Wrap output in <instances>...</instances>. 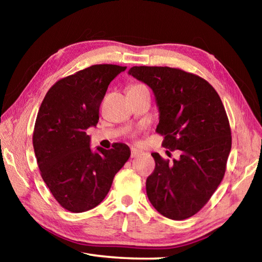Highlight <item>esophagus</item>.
I'll return each mask as SVG.
<instances>
[{"mask_svg":"<svg viewBox=\"0 0 262 262\" xmlns=\"http://www.w3.org/2000/svg\"><path fill=\"white\" fill-rule=\"evenodd\" d=\"M142 152L141 151H139V150H136V149H132L130 150V157L132 158H135V157H137V156H140Z\"/></svg>","mask_w":262,"mask_h":262,"instance_id":"1","label":"esophagus"}]
</instances>
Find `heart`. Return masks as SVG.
<instances>
[{
	"instance_id": "heart-1",
	"label": "heart",
	"mask_w": 262,
	"mask_h": 262,
	"mask_svg": "<svg viewBox=\"0 0 262 262\" xmlns=\"http://www.w3.org/2000/svg\"><path fill=\"white\" fill-rule=\"evenodd\" d=\"M134 86H144V85H140V84H137V85H134ZM134 86H132V88H134Z\"/></svg>"
}]
</instances>
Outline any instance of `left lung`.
<instances>
[{
    "label": "left lung",
    "mask_w": 262,
    "mask_h": 262,
    "mask_svg": "<svg viewBox=\"0 0 262 262\" xmlns=\"http://www.w3.org/2000/svg\"><path fill=\"white\" fill-rule=\"evenodd\" d=\"M129 75L152 89L156 132L164 147L180 151L173 163L151 154L156 165L145 184L149 201L167 219H189L210 200L227 170L232 139L223 103L205 78L179 68L135 66Z\"/></svg>",
    "instance_id": "obj_1"
}]
</instances>
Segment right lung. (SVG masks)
Masks as SVG:
<instances>
[{
	"instance_id": "1",
	"label": "right lung",
	"mask_w": 262,
	"mask_h": 262,
	"mask_svg": "<svg viewBox=\"0 0 262 262\" xmlns=\"http://www.w3.org/2000/svg\"><path fill=\"white\" fill-rule=\"evenodd\" d=\"M126 68L95 64L61 78L39 108L32 142L41 178L59 205L72 212L98 206L130 156L123 143L92 152L86 134L98 123L110 83Z\"/></svg>"
}]
</instances>
